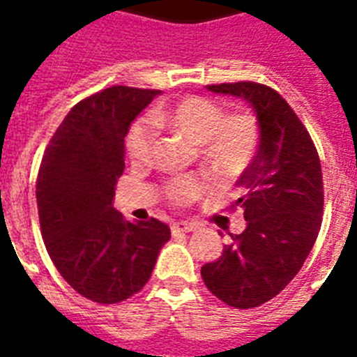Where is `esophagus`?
Wrapping results in <instances>:
<instances>
[{"label":"esophagus","mask_w":357,"mask_h":357,"mask_svg":"<svg viewBox=\"0 0 357 357\" xmlns=\"http://www.w3.org/2000/svg\"><path fill=\"white\" fill-rule=\"evenodd\" d=\"M196 226L195 224H189V222H176L172 224V234H190V231H195Z\"/></svg>","instance_id":"1"}]
</instances>
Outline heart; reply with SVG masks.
Returning a JSON list of instances; mask_svg holds the SVG:
<instances>
[{
    "label": "heart",
    "instance_id": "obj_1",
    "mask_svg": "<svg viewBox=\"0 0 357 357\" xmlns=\"http://www.w3.org/2000/svg\"><path fill=\"white\" fill-rule=\"evenodd\" d=\"M155 126L198 146L204 165L220 179H235L250 167L259 150V120L250 111L224 114L215 100L206 96H185L168 107L151 114V120L140 119L126 133V153L135 165L151 161L155 150ZM206 190L198 176H179L165 187V196L172 206H187L198 200Z\"/></svg>",
    "mask_w": 357,
    "mask_h": 357
}]
</instances>
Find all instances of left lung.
<instances>
[{"mask_svg":"<svg viewBox=\"0 0 357 357\" xmlns=\"http://www.w3.org/2000/svg\"><path fill=\"white\" fill-rule=\"evenodd\" d=\"M252 103L259 150L238 178L231 209L246 218L222 255L202 266V280L224 304L252 310L280 294L317 241L324 209L321 159L302 120L274 89L254 81L207 85Z\"/></svg>","mask_w":357,"mask_h":357,"instance_id":"8db88e82","label":"left lung"}]
</instances>
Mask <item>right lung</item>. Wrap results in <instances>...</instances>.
<instances>
[{
    "mask_svg": "<svg viewBox=\"0 0 357 357\" xmlns=\"http://www.w3.org/2000/svg\"><path fill=\"white\" fill-rule=\"evenodd\" d=\"M155 94L114 85L75 103L38 168L36 206L47 254L70 287L98 304L139 293L170 238L161 220L129 222L113 207L126 133Z\"/></svg>",
    "mask_w": 357,
    "mask_h": 357,
    "instance_id": "right-lung-1",
    "label": "right lung"
}]
</instances>
